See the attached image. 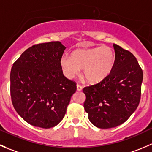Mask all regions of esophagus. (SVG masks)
Masks as SVG:
<instances>
[{
  "mask_svg": "<svg viewBox=\"0 0 152 152\" xmlns=\"http://www.w3.org/2000/svg\"><path fill=\"white\" fill-rule=\"evenodd\" d=\"M82 88H83V87L81 86L80 85H76V89H77L78 91H81L82 90Z\"/></svg>",
  "mask_w": 152,
  "mask_h": 152,
  "instance_id": "esophagus-1",
  "label": "esophagus"
}]
</instances>
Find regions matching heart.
Returning <instances> with one entry per match:
<instances>
[{
    "label": "heart",
    "instance_id": "b5f03b06",
    "mask_svg": "<svg viewBox=\"0 0 152 152\" xmlns=\"http://www.w3.org/2000/svg\"><path fill=\"white\" fill-rule=\"evenodd\" d=\"M115 62V53L106 46L76 50L71 56L64 55L60 59L61 70L67 79L74 78L82 69L84 77L91 83L105 79L113 70Z\"/></svg>",
    "mask_w": 152,
    "mask_h": 152
}]
</instances>
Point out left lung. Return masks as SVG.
<instances>
[{
  "label": "left lung",
  "instance_id": "obj_1",
  "mask_svg": "<svg viewBox=\"0 0 152 152\" xmlns=\"http://www.w3.org/2000/svg\"><path fill=\"white\" fill-rule=\"evenodd\" d=\"M116 62L110 74L96 85L85 87L84 107L99 129L123 124L139 104L143 73L134 56L113 44Z\"/></svg>",
  "mask_w": 152,
  "mask_h": 152
}]
</instances>
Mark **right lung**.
<instances>
[{"label": "right lung", "mask_w": 152, "mask_h": 152, "mask_svg": "<svg viewBox=\"0 0 152 152\" xmlns=\"http://www.w3.org/2000/svg\"><path fill=\"white\" fill-rule=\"evenodd\" d=\"M66 47L59 42L34 45L13 64L10 73L12 104L29 124L50 129L65 115L76 83L63 74L60 59Z\"/></svg>", "instance_id": "1"}]
</instances>
